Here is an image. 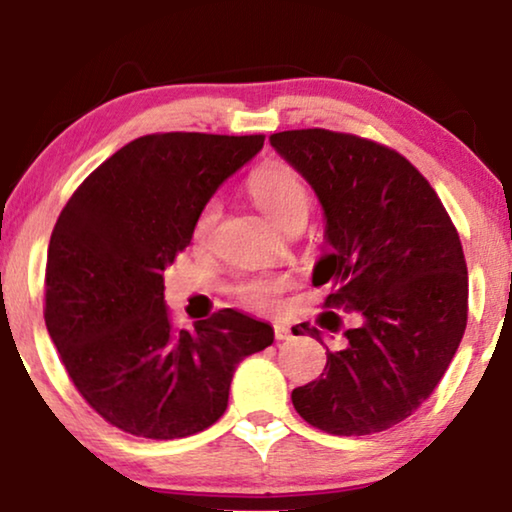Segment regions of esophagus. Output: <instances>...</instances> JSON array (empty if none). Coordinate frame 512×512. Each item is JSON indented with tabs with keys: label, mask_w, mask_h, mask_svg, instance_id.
Masks as SVG:
<instances>
[{
	"label": "esophagus",
	"mask_w": 512,
	"mask_h": 512,
	"mask_svg": "<svg viewBox=\"0 0 512 512\" xmlns=\"http://www.w3.org/2000/svg\"><path fill=\"white\" fill-rule=\"evenodd\" d=\"M291 326L286 324H275V338L277 340H291Z\"/></svg>",
	"instance_id": "34e87169"
}]
</instances>
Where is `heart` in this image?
<instances>
[{
  "instance_id": "1",
  "label": "heart",
  "mask_w": 512,
  "mask_h": 512,
  "mask_svg": "<svg viewBox=\"0 0 512 512\" xmlns=\"http://www.w3.org/2000/svg\"><path fill=\"white\" fill-rule=\"evenodd\" d=\"M249 191L256 205L261 207V212L268 216L277 228H284L286 223L296 219V216H305L307 219V212H310V193H307L303 181H300L291 170H286V167H263V170L256 172L254 179H251ZM219 214V202H207L205 209H202L198 216V223H195V237H198V240H205V237L212 233ZM282 286V279H251V282H244L240 289H237V296H240L242 303L256 307V310H270V307L275 305L277 293L282 291Z\"/></svg>"
}]
</instances>
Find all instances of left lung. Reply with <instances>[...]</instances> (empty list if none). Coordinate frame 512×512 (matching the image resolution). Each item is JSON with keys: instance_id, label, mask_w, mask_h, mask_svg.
Wrapping results in <instances>:
<instances>
[{"instance_id": "8db88e82", "label": "left lung", "mask_w": 512, "mask_h": 512, "mask_svg": "<svg viewBox=\"0 0 512 512\" xmlns=\"http://www.w3.org/2000/svg\"><path fill=\"white\" fill-rule=\"evenodd\" d=\"M270 146L324 209L326 254L312 284L328 307L354 312L345 347L321 377L291 391L293 408L335 436L403 422L438 387L466 331L468 272L443 202L401 153L331 130H286ZM326 328L338 317L328 312ZM312 338L321 331L300 324Z\"/></svg>"}]
</instances>
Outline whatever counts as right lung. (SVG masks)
<instances>
[{"instance_id": "add662e5", "label": "right lung", "mask_w": 512, "mask_h": 512, "mask_svg": "<svg viewBox=\"0 0 512 512\" xmlns=\"http://www.w3.org/2000/svg\"><path fill=\"white\" fill-rule=\"evenodd\" d=\"M261 135L165 132L125 144L62 209L46 263V328L74 387L125 433L186 438L228 408L244 356L272 345L268 321L221 310L174 331L167 265Z\"/></svg>"}]
</instances>
